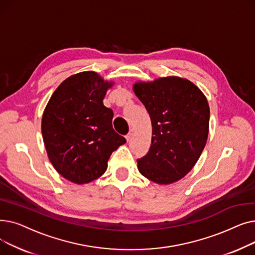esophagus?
Segmentation results:
<instances>
[{"label": "esophagus", "mask_w": 255, "mask_h": 255, "mask_svg": "<svg viewBox=\"0 0 255 255\" xmlns=\"http://www.w3.org/2000/svg\"><path fill=\"white\" fill-rule=\"evenodd\" d=\"M133 132H134V131H133V129H131V130L128 132V134L125 136L126 139H127V141H129V140L131 139V137H132V135H133Z\"/></svg>", "instance_id": "esophagus-1"}]
</instances>
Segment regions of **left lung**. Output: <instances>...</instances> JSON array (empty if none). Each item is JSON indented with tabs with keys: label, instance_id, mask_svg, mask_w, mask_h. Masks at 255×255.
Returning <instances> with one entry per match:
<instances>
[{
	"label": "left lung",
	"instance_id": "1",
	"mask_svg": "<svg viewBox=\"0 0 255 255\" xmlns=\"http://www.w3.org/2000/svg\"><path fill=\"white\" fill-rule=\"evenodd\" d=\"M133 91L152 122L150 150L137 159V168L157 184L175 183L192 169L206 145L208 100L190 80L178 76L138 82Z\"/></svg>",
	"mask_w": 255,
	"mask_h": 255
}]
</instances>
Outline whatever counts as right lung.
<instances>
[{"instance_id": "right-lung-1", "label": "right lung", "mask_w": 255, "mask_h": 255, "mask_svg": "<svg viewBox=\"0 0 255 255\" xmlns=\"http://www.w3.org/2000/svg\"><path fill=\"white\" fill-rule=\"evenodd\" d=\"M113 85L96 72H80L65 79L45 107L41 131L47 156L72 183L101 177L112 153L126 142L113 128V111L103 105Z\"/></svg>"}]
</instances>
